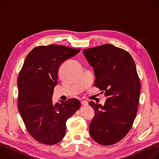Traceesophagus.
Segmentation results:
<instances>
[{
	"mask_svg": "<svg viewBox=\"0 0 159 159\" xmlns=\"http://www.w3.org/2000/svg\"><path fill=\"white\" fill-rule=\"evenodd\" d=\"M80 103H81V104L82 105V106H88V102L87 101H82L81 102H80Z\"/></svg>",
	"mask_w": 159,
	"mask_h": 159,
	"instance_id": "1",
	"label": "esophagus"
}]
</instances>
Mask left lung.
Returning a JSON list of instances; mask_svg holds the SVG:
<instances>
[{"label": "left lung", "instance_id": "left-lung-1", "mask_svg": "<svg viewBox=\"0 0 159 159\" xmlns=\"http://www.w3.org/2000/svg\"><path fill=\"white\" fill-rule=\"evenodd\" d=\"M83 53L93 68L95 86L107 97L104 106L89 102L95 111L90 135L99 144L112 145L128 134L135 119L141 87L136 66L126 50L109 44Z\"/></svg>", "mask_w": 159, "mask_h": 159}]
</instances>
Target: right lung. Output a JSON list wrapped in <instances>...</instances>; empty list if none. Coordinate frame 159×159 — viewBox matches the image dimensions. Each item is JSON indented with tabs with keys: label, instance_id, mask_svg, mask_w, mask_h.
I'll return each instance as SVG.
<instances>
[{
	"label": "right lung",
	"instance_id": "obj_1",
	"mask_svg": "<svg viewBox=\"0 0 159 159\" xmlns=\"http://www.w3.org/2000/svg\"><path fill=\"white\" fill-rule=\"evenodd\" d=\"M80 51L55 44L37 46L28 53L19 72V111L30 135L42 144L62 140L67 120L80 107L77 98L55 104L52 100L60 66Z\"/></svg>",
	"mask_w": 159,
	"mask_h": 159
}]
</instances>
